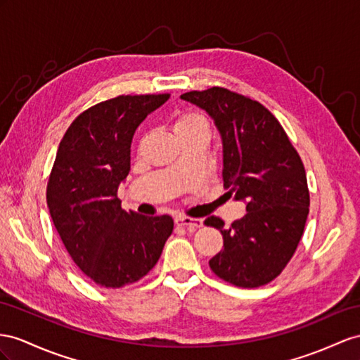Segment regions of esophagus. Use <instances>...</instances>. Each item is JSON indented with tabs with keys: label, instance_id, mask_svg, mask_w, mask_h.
<instances>
[{
	"label": "esophagus",
	"instance_id": "34e87169",
	"mask_svg": "<svg viewBox=\"0 0 360 360\" xmlns=\"http://www.w3.org/2000/svg\"><path fill=\"white\" fill-rule=\"evenodd\" d=\"M174 224L179 226H186L188 229H195V228H200L202 225H204V220L193 219V217H187V216H178V217H174Z\"/></svg>",
	"mask_w": 360,
	"mask_h": 360
}]
</instances>
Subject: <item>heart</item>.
Wrapping results in <instances>:
<instances>
[{
	"label": "heart",
	"mask_w": 360,
	"mask_h": 360,
	"mask_svg": "<svg viewBox=\"0 0 360 360\" xmlns=\"http://www.w3.org/2000/svg\"><path fill=\"white\" fill-rule=\"evenodd\" d=\"M173 127L178 138H181L198 131H208V122L207 118L199 112H186L174 120Z\"/></svg>",
	"instance_id": "obj_1"
}]
</instances>
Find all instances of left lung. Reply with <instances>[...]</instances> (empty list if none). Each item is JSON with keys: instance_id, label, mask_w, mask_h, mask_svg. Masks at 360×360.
Masks as SVG:
<instances>
[{"instance_id": "left-lung-1", "label": "left lung", "mask_w": 360, "mask_h": 360, "mask_svg": "<svg viewBox=\"0 0 360 360\" xmlns=\"http://www.w3.org/2000/svg\"><path fill=\"white\" fill-rule=\"evenodd\" d=\"M181 98L213 118L222 138L224 186L246 204V214L229 228L214 216L205 220L224 236L210 268L238 288H260L281 274L304 233L310 198L302 161L259 101L219 86Z\"/></svg>"}]
</instances>
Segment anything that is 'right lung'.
I'll return each instance as SVG.
<instances>
[{
  "instance_id": "1",
  "label": "right lung",
  "mask_w": 360,
  "mask_h": 360,
  "mask_svg": "<svg viewBox=\"0 0 360 360\" xmlns=\"http://www.w3.org/2000/svg\"><path fill=\"white\" fill-rule=\"evenodd\" d=\"M169 94L118 96L86 109L63 135L47 186L53 224L79 269L108 289L132 284L160 260L170 216L124 211L117 198L131 170L132 138Z\"/></svg>"
}]
</instances>
